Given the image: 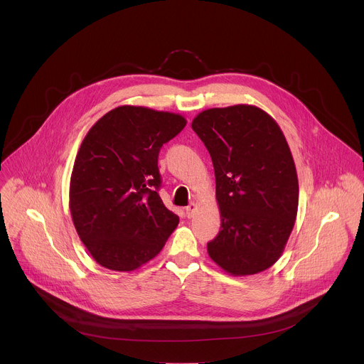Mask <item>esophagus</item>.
Masks as SVG:
<instances>
[{"mask_svg": "<svg viewBox=\"0 0 364 364\" xmlns=\"http://www.w3.org/2000/svg\"><path fill=\"white\" fill-rule=\"evenodd\" d=\"M196 210H197V204L196 203H191L186 207V213H187V218H193L196 215Z\"/></svg>", "mask_w": 364, "mask_h": 364, "instance_id": "esophagus-1", "label": "esophagus"}]
</instances>
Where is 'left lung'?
<instances>
[{"label":"left lung","instance_id":"obj_1","mask_svg":"<svg viewBox=\"0 0 364 364\" xmlns=\"http://www.w3.org/2000/svg\"><path fill=\"white\" fill-rule=\"evenodd\" d=\"M216 177L220 232L212 261L233 277L255 275L281 257L298 212V176L277 121L253 105L210 108L191 122Z\"/></svg>","mask_w":364,"mask_h":364}]
</instances>
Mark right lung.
Instances as JSON below:
<instances>
[{
    "instance_id": "obj_1",
    "label": "right lung",
    "mask_w": 364,
    "mask_h": 364,
    "mask_svg": "<svg viewBox=\"0 0 364 364\" xmlns=\"http://www.w3.org/2000/svg\"><path fill=\"white\" fill-rule=\"evenodd\" d=\"M180 114L122 105L95 122L72 170L69 209L95 261L132 272L157 256L178 225L159 188L160 148L186 127Z\"/></svg>"
}]
</instances>
